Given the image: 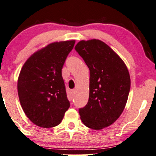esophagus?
Masks as SVG:
<instances>
[{
    "label": "esophagus",
    "mask_w": 156,
    "mask_h": 156,
    "mask_svg": "<svg viewBox=\"0 0 156 156\" xmlns=\"http://www.w3.org/2000/svg\"><path fill=\"white\" fill-rule=\"evenodd\" d=\"M70 93H71V96H73L74 94H75V90H70Z\"/></svg>",
    "instance_id": "34e87169"
}]
</instances>
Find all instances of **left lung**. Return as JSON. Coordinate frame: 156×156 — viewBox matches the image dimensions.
Segmentation results:
<instances>
[{
	"mask_svg": "<svg viewBox=\"0 0 156 156\" xmlns=\"http://www.w3.org/2000/svg\"><path fill=\"white\" fill-rule=\"evenodd\" d=\"M75 49L90 70L89 100L79 109L81 121L88 128L100 130L112 124L124 111L131 87L128 69L99 39L81 40Z\"/></svg>",
	"mask_w": 156,
	"mask_h": 156,
	"instance_id": "left-lung-1",
	"label": "left lung"
}]
</instances>
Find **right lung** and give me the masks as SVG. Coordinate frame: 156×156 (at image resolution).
I'll list each match as a JSON object with an SVG mask.
<instances>
[{"label": "right lung", "instance_id": "obj_1", "mask_svg": "<svg viewBox=\"0 0 156 156\" xmlns=\"http://www.w3.org/2000/svg\"><path fill=\"white\" fill-rule=\"evenodd\" d=\"M75 42L49 44L30 56L22 68L17 80L20 102L26 116L37 126H57L69 108L61 71Z\"/></svg>", "mask_w": 156, "mask_h": 156}]
</instances>
